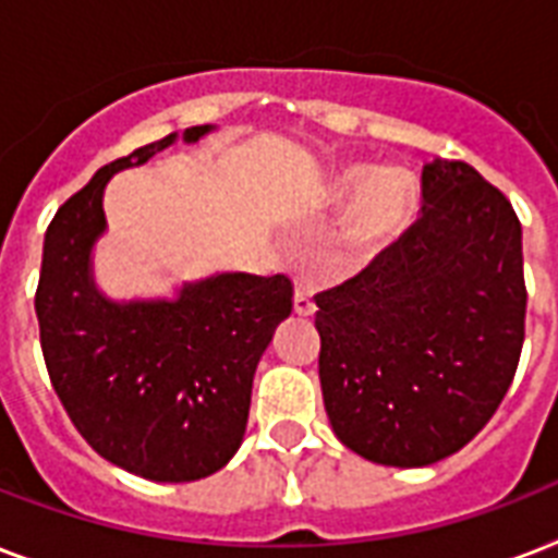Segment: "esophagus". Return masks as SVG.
<instances>
[{"instance_id": "34e87169", "label": "esophagus", "mask_w": 558, "mask_h": 558, "mask_svg": "<svg viewBox=\"0 0 558 558\" xmlns=\"http://www.w3.org/2000/svg\"><path fill=\"white\" fill-rule=\"evenodd\" d=\"M315 301H313V292L306 287H295V313L298 315H315Z\"/></svg>"}]
</instances>
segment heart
Masks as SVG:
<instances>
[{
    "label": "heart",
    "instance_id": "heart-1",
    "mask_svg": "<svg viewBox=\"0 0 558 558\" xmlns=\"http://www.w3.org/2000/svg\"><path fill=\"white\" fill-rule=\"evenodd\" d=\"M339 191L341 196H356L341 228V245L350 257H367L393 240L414 205L411 182L399 170L371 173L367 168H350L341 173Z\"/></svg>",
    "mask_w": 558,
    "mask_h": 558
}]
</instances>
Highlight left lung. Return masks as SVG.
Returning <instances> with one entry per match:
<instances>
[{
    "instance_id": "1",
    "label": "left lung",
    "mask_w": 558,
    "mask_h": 558,
    "mask_svg": "<svg viewBox=\"0 0 558 558\" xmlns=\"http://www.w3.org/2000/svg\"><path fill=\"white\" fill-rule=\"evenodd\" d=\"M315 304L336 437L381 466L437 463L493 420L519 367V217L472 165L434 159L414 226Z\"/></svg>"
}]
</instances>
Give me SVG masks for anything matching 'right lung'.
Wrapping results in <instances>:
<instances>
[{"label": "right lung", "instance_id": "obj_1", "mask_svg": "<svg viewBox=\"0 0 558 558\" xmlns=\"http://www.w3.org/2000/svg\"><path fill=\"white\" fill-rule=\"evenodd\" d=\"M214 126H191L187 144ZM177 142L144 144L100 168L51 219L34 306L48 376L83 440L109 463L161 484L214 475L234 458L252 381L275 327L292 313L287 275L226 271L173 301H112L92 278L104 187Z\"/></svg>", "mask_w": 558, "mask_h": 558}]
</instances>
